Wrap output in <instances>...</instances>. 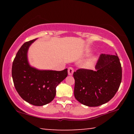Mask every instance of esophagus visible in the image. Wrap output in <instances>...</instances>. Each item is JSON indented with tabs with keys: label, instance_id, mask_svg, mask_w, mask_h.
<instances>
[{
	"label": "esophagus",
	"instance_id": "1",
	"mask_svg": "<svg viewBox=\"0 0 134 134\" xmlns=\"http://www.w3.org/2000/svg\"><path fill=\"white\" fill-rule=\"evenodd\" d=\"M74 72V69H72V67H69L68 69V74H69V76H72V74Z\"/></svg>",
	"mask_w": 134,
	"mask_h": 134
}]
</instances>
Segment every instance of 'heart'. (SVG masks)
Instances as JSON below:
<instances>
[{
	"instance_id": "1",
	"label": "heart",
	"mask_w": 134,
	"mask_h": 134,
	"mask_svg": "<svg viewBox=\"0 0 134 134\" xmlns=\"http://www.w3.org/2000/svg\"><path fill=\"white\" fill-rule=\"evenodd\" d=\"M96 57H93L91 59H90V60L87 62V64H86V67L88 68L92 67L93 64H94V63L96 62Z\"/></svg>"
}]
</instances>
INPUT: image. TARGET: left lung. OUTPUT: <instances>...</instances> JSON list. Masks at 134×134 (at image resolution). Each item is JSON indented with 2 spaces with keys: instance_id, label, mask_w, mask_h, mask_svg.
<instances>
[{
  "instance_id": "8db88e82",
  "label": "left lung",
  "mask_w": 134,
  "mask_h": 134,
  "mask_svg": "<svg viewBox=\"0 0 134 134\" xmlns=\"http://www.w3.org/2000/svg\"><path fill=\"white\" fill-rule=\"evenodd\" d=\"M96 70L79 69L74 72V94L84 105L94 107L107 103L115 96L122 80V67L118 55L102 54Z\"/></svg>"
}]
</instances>
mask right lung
Masks as SVG:
<instances>
[{
	"label": "right lung",
	"instance_id": "obj_1",
	"mask_svg": "<svg viewBox=\"0 0 134 134\" xmlns=\"http://www.w3.org/2000/svg\"><path fill=\"white\" fill-rule=\"evenodd\" d=\"M37 39L22 45L13 60L12 76L18 94L24 100L35 106H43L53 100L56 87L67 76V69L62 71L38 70L29 64L28 51Z\"/></svg>",
	"mask_w": 134,
	"mask_h": 134
}]
</instances>
